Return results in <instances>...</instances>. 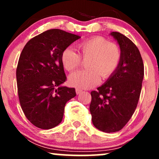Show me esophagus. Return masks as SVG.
Masks as SVG:
<instances>
[{
    "instance_id": "1",
    "label": "esophagus",
    "mask_w": 159,
    "mask_h": 159,
    "mask_svg": "<svg viewBox=\"0 0 159 159\" xmlns=\"http://www.w3.org/2000/svg\"><path fill=\"white\" fill-rule=\"evenodd\" d=\"M82 92V90H80V89H78V88L76 89V93H77V95L80 94V93H81Z\"/></svg>"
}]
</instances>
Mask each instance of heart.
Returning <instances> with one entry per match:
<instances>
[{
    "mask_svg": "<svg viewBox=\"0 0 159 159\" xmlns=\"http://www.w3.org/2000/svg\"><path fill=\"white\" fill-rule=\"evenodd\" d=\"M79 53L71 48L62 51L61 61L66 70L73 71L81 64L82 58H90L87 63L88 69L69 76L71 85L80 89H89L100 82L101 76L108 79L120 64L121 51L116 43L109 42L101 36H94L81 41L77 45Z\"/></svg>",
    "mask_w": 159,
    "mask_h": 159,
    "instance_id": "1",
    "label": "heart"
}]
</instances>
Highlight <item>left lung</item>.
<instances>
[{"mask_svg": "<svg viewBox=\"0 0 159 159\" xmlns=\"http://www.w3.org/2000/svg\"><path fill=\"white\" fill-rule=\"evenodd\" d=\"M111 35L120 47V64L105 84L90 93V105L93 125L107 133L121 130L131 119L144 77V65L136 45L120 32H112Z\"/></svg>", "mask_w": 159, "mask_h": 159, "instance_id": "1", "label": "left lung"}]
</instances>
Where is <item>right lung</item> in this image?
<instances>
[{
	"mask_svg": "<svg viewBox=\"0 0 159 159\" xmlns=\"http://www.w3.org/2000/svg\"><path fill=\"white\" fill-rule=\"evenodd\" d=\"M80 35L64 30H47L28 41L16 67L20 105L27 119L43 129L61 122L66 102L76 96L75 88L62 87L66 80L61 61L62 51Z\"/></svg>",
	"mask_w": 159,
	"mask_h": 159,
	"instance_id": "1",
	"label": "right lung"
}]
</instances>
